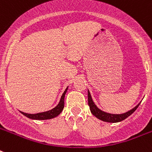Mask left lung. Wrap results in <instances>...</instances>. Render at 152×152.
<instances>
[{
    "label": "left lung",
    "mask_w": 152,
    "mask_h": 152,
    "mask_svg": "<svg viewBox=\"0 0 152 152\" xmlns=\"http://www.w3.org/2000/svg\"><path fill=\"white\" fill-rule=\"evenodd\" d=\"M88 105L90 107V110L91 112L93 115L95 116L96 118H99V120L106 121V122H110V123H116L120 122L121 121L125 120V118H127L128 117H129L133 112H134L140 103H139L137 106H136L133 109L130 110L129 111H128L126 113H121V114H113V113H109L106 112L101 110L100 109L97 107V106L94 103V102L92 100V98L91 96V94L89 92V91H88Z\"/></svg>",
    "instance_id": "obj_1"
}]
</instances>
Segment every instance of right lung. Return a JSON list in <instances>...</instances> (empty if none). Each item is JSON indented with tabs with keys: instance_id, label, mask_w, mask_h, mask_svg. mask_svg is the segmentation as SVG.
Here are the masks:
<instances>
[{
	"instance_id": "add662e5",
	"label": "right lung",
	"mask_w": 152,
	"mask_h": 152,
	"mask_svg": "<svg viewBox=\"0 0 152 152\" xmlns=\"http://www.w3.org/2000/svg\"><path fill=\"white\" fill-rule=\"evenodd\" d=\"M68 88L65 89L64 93L62 94L61 100H60L59 103L57 104V106H55L54 108H53L52 110L46 112H42V113H27L24 112L20 111V113H23V115L26 116L27 118L33 119V120H47V119H51V118H56L57 116H58L60 113H61L63 109H64V95L66 94Z\"/></svg>"
}]
</instances>
